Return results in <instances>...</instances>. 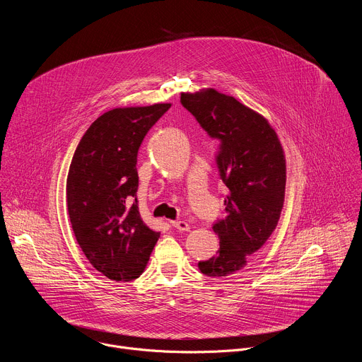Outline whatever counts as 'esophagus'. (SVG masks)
Returning <instances> with one entry per match:
<instances>
[{
    "instance_id": "obj_1",
    "label": "esophagus",
    "mask_w": 362,
    "mask_h": 362,
    "mask_svg": "<svg viewBox=\"0 0 362 362\" xmlns=\"http://www.w3.org/2000/svg\"><path fill=\"white\" fill-rule=\"evenodd\" d=\"M170 223H172L173 228H176L179 230H189L190 229V225L185 221H170Z\"/></svg>"
}]
</instances>
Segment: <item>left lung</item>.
<instances>
[{"instance_id": "1", "label": "left lung", "mask_w": 362, "mask_h": 362, "mask_svg": "<svg viewBox=\"0 0 362 362\" xmlns=\"http://www.w3.org/2000/svg\"><path fill=\"white\" fill-rule=\"evenodd\" d=\"M180 101L209 136L222 141L216 162L229 189L226 218L214 225L221 247L197 267L211 278L230 276L247 265L278 225L285 200V153L268 119L232 95L209 87L185 91Z\"/></svg>"}]
</instances>
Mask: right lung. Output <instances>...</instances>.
<instances>
[{
	"label": "right lung",
	"mask_w": 362,
	"mask_h": 362,
	"mask_svg": "<svg viewBox=\"0 0 362 362\" xmlns=\"http://www.w3.org/2000/svg\"><path fill=\"white\" fill-rule=\"evenodd\" d=\"M170 103L117 107L81 137L70 163L66 196L71 228L88 262L116 282L139 278L160 233L141 219L137 153Z\"/></svg>",
	"instance_id": "right-lung-1"
}]
</instances>
